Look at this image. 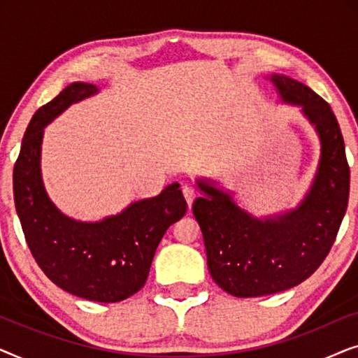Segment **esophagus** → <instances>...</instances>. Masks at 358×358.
Here are the masks:
<instances>
[{
  "instance_id": "34e87169",
  "label": "esophagus",
  "mask_w": 358,
  "mask_h": 358,
  "mask_svg": "<svg viewBox=\"0 0 358 358\" xmlns=\"http://www.w3.org/2000/svg\"><path fill=\"white\" fill-rule=\"evenodd\" d=\"M182 194L185 200H187V205L190 207L192 205V202L195 200V197H197V190H195L194 187H190V185H185V187L182 189Z\"/></svg>"
}]
</instances>
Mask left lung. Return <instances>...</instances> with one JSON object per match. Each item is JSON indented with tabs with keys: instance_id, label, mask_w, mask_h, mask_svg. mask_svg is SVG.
I'll return each mask as SVG.
<instances>
[{
	"instance_id": "8db88e82",
	"label": "left lung",
	"mask_w": 358,
	"mask_h": 358,
	"mask_svg": "<svg viewBox=\"0 0 358 358\" xmlns=\"http://www.w3.org/2000/svg\"><path fill=\"white\" fill-rule=\"evenodd\" d=\"M282 101L300 106L321 140V158L310 192L295 210L256 218L228 192L197 179L203 197L192 212L203 234L210 275L238 298L272 295L306 280L321 266L349 202L350 169L341 127L331 106L311 87L272 75Z\"/></svg>"
}]
</instances>
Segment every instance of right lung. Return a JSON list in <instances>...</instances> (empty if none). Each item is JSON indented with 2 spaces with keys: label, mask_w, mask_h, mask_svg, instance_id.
<instances>
[{
  "label": "right lung",
  "mask_w": 358,
  "mask_h": 358,
  "mask_svg": "<svg viewBox=\"0 0 358 358\" xmlns=\"http://www.w3.org/2000/svg\"><path fill=\"white\" fill-rule=\"evenodd\" d=\"M97 91L90 83H71L34 114L14 164L13 187L27 246L43 273L71 295L115 303L145 285L161 238L184 217L187 203L174 182L101 222H78L48 199L41 174L43 129L73 102Z\"/></svg>",
  "instance_id": "add662e5"
}]
</instances>
